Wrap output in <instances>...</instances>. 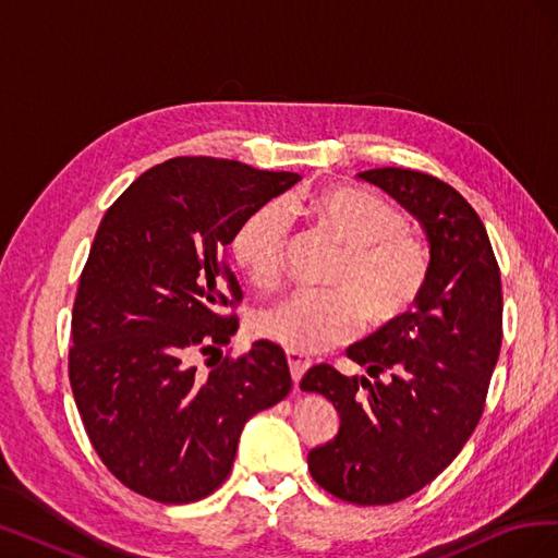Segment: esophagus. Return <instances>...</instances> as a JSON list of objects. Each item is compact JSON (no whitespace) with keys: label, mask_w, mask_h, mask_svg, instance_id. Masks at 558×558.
<instances>
[{"label":"esophagus","mask_w":558,"mask_h":558,"mask_svg":"<svg viewBox=\"0 0 558 558\" xmlns=\"http://www.w3.org/2000/svg\"><path fill=\"white\" fill-rule=\"evenodd\" d=\"M289 367H291V377L293 381L298 384L302 379V375H305V369L310 367V359L302 356V353H295V351H289Z\"/></svg>","instance_id":"1"}]
</instances>
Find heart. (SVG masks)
I'll return each mask as SVG.
<instances>
[{
  "instance_id": "1",
  "label": "heart",
  "mask_w": 558,
  "mask_h": 558,
  "mask_svg": "<svg viewBox=\"0 0 558 558\" xmlns=\"http://www.w3.org/2000/svg\"><path fill=\"white\" fill-rule=\"evenodd\" d=\"M248 214L232 232V260L260 291H272L283 277L289 248V216H305L328 240L340 244L326 293H295L258 316L265 340L295 353H314L347 340L359 326L386 328L408 314L424 293L430 251L404 230V216L381 195L328 185Z\"/></svg>"
}]
</instances>
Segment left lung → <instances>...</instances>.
Wrapping results in <instances>:
<instances>
[{
  "label": "left lung",
  "instance_id": "1",
  "mask_svg": "<svg viewBox=\"0 0 558 558\" xmlns=\"http://www.w3.org/2000/svg\"><path fill=\"white\" fill-rule=\"evenodd\" d=\"M359 177L424 228L428 283L414 312L347 349L367 377L314 365L300 388L340 414L337 435L307 456L316 484L347 502L388 505L430 484L477 428L502 342V289L486 228L459 191L402 167Z\"/></svg>",
  "mask_w": 558,
  "mask_h": 558
}]
</instances>
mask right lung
I'll list each match as a JSON object with an SVG mask.
<instances>
[{
    "instance_id": "1",
    "label": "right lung",
    "mask_w": 558,
    "mask_h": 558,
    "mask_svg": "<svg viewBox=\"0 0 558 558\" xmlns=\"http://www.w3.org/2000/svg\"><path fill=\"white\" fill-rule=\"evenodd\" d=\"M298 181L238 160L172 158L132 181L99 223L74 300L70 381L97 456L132 492L170 505L214 494L246 421L289 396L275 342L209 359L207 373L195 359L240 326L223 314L242 300L232 232Z\"/></svg>"
}]
</instances>
